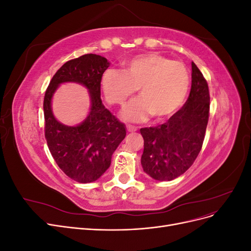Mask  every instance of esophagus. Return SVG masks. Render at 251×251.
I'll use <instances>...</instances> for the list:
<instances>
[{"label": "esophagus", "mask_w": 251, "mask_h": 251, "mask_svg": "<svg viewBox=\"0 0 251 251\" xmlns=\"http://www.w3.org/2000/svg\"><path fill=\"white\" fill-rule=\"evenodd\" d=\"M126 131H127V132H130V133H133V132H136V131H137V128H136L135 126H126Z\"/></svg>", "instance_id": "obj_1"}]
</instances>
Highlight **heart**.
Returning <instances> with one entry per match:
<instances>
[{
  "label": "heart",
  "instance_id": "obj_1",
  "mask_svg": "<svg viewBox=\"0 0 251 251\" xmlns=\"http://www.w3.org/2000/svg\"><path fill=\"white\" fill-rule=\"evenodd\" d=\"M189 78L185 66L157 53L128 59L124 70L104 71L100 87L105 101L124 105L139 90L140 100L125 109L123 116L132 123H142L151 116L156 121L172 117L184 103Z\"/></svg>",
  "mask_w": 251,
  "mask_h": 251
}]
</instances>
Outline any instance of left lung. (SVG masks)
Listing matches in <instances>:
<instances>
[{
  "instance_id": "left-lung-1",
  "label": "left lung",
  "mask_w": 251,
  "mask_h": 251,
  "mask_svg": "<svg viewBox=\"0 0 251 251\" xmlns=\"http://www.w3.org/2000/svg\"><path fill=\"white\" fill-rule=\"evenodd\" d=\"M209 105L207 81L193 62L192 88L185 104L166 123L140 128L144 140L141 164L149 176L171 181L191 168L202 149Z\"/></svg>"
}]
</instances>
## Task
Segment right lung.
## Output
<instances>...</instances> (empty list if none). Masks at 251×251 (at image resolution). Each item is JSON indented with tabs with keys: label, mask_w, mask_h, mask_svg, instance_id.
Wrapping results in <instances>:
<instances>
[{
	"label": "right lung",
	"mask_w": 251,
	"mask_h": 251,
	"mask_svg": "<svg viewBox=\"0 0 251 251\" xmlns=\"http://www.w3.org/2000/svg\"><path fill=\"white\" fill-rule=\"evenodd\" d=\"M110 63L100 55L85 54L68 60L53 75L44 97L45 138L58 168L79 183H90L109 169L114 151L126 135L124 124L104 108L100 79ZM74 81L89 90L91 111L82 124L68 127L50 111L51 95L59 83Z\"/></svg>",
	"instance_id": "obj_1"
}]
</instances>
